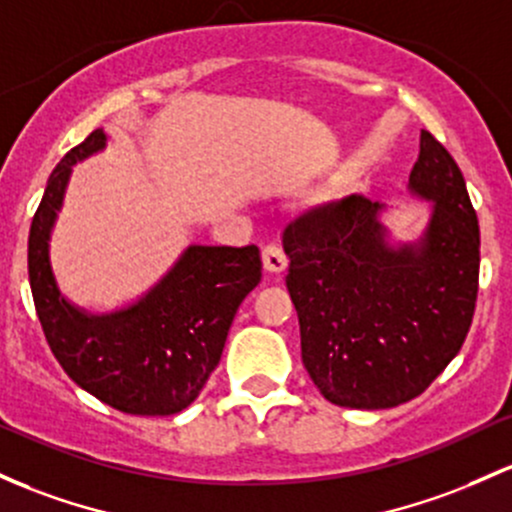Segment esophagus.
<instances>
[{
	"label": "esophagus",
	"instance_id": "1",
	"mask_svg": "<svg viewBox=\"0 0 512 512\" xmlns=\"http://www.w3.org/2000/svg\"><path fill=\"white\" fill-rule=\"evenodd\" d=\"M262 262H265V269L272 274H279L286 269V252L279 243H267L262 247Z\"/></svg>",
	"mask_w": 512,
	"mask_h": 512
}]
</instances>
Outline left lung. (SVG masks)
I'll return each instance as SVG.
<instances>
[{
	"instance_id": "1",
	"label": "left lung",
	"mask_w": 512,
	"mask_h": 512,
	"mask_svg": "<svg viewBox=\"0 0 512 512\" xmlns=\"http://www.w3.org/2000/svg\"><path fill=\"white\" fill-rule=\"evenodd\" d=\"M411 189L435 201L418 245L386 243L381 206L357 194L284 228L303 367L335 406L376 411L420 396L471 328L479 218L462 170L430 131L420 133Z\"/></svg>"
}]
</instances>
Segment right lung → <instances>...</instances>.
Here are the masks:
<instances>
[{
	"label": "right lung",
	"instance_id": "obj_1",
	"mask_svg": "<svg viewBox=\"0 0 512 512\" xmlns=\"http://www.w3.org/2000/svg\"><path fill=\"white\" fill-rule=\"evenodd\" d=\"M89 133L50 172L28 233V282L50 352L65 374L131 415H172L199 396L223 355L230 323L260 284V247L192 245L136 306L87 316L60 296L48 260V238L72 165L104 148Z\"/></svg>",
	"mask_w": 512,
	"mask_h": 512
}]
</instances>
